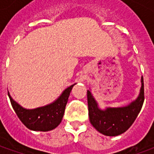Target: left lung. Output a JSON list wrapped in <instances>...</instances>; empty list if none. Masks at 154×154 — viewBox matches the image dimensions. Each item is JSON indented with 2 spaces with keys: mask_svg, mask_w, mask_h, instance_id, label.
Wrapping results in <instances>:
<instances>
[{
  "mask_svg": "<svg viewBox=\"0 0 154 154\" xmlns=\"http://www.w3.org/2000/svg\"><path fill=\"white\" fill-rule=\"evenodd\" d=\"M144 100L143 78L141 88L135 100L122 107H106L101 110L91 92L87 91L88 115L91 124L98 132L106 136H117L129 129L141 110Z\"/></svg>",
  "mask_w": 154,
  "mask_h": 154,
  "instance_id": "obj_1",
  "label": "left lung"
}]
</instances>
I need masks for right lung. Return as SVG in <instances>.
I'll use <instances>...</instances> for the list:
<instances>
[{
  "label": "right lung",
  "mask_w": 154,
  "mask_h": 154,
  "mask_svg": "<svg viewBox=\"0 0 154 154\" xmlns=\"http://www.w3.org/2000/svg\"><path fill=\"white\" fill-rule=\"evenodd\" d=\"M75 84L66 88L54 102L35 109H25L12 99L9 91L8 96L19 119L29 129L46 132L59 125L63 117L71 91Z\"/></svg>",
  "instance_id": "right-lung-1"
}]
</instances>
